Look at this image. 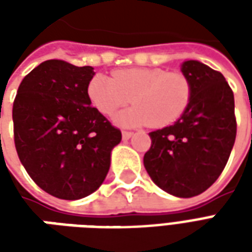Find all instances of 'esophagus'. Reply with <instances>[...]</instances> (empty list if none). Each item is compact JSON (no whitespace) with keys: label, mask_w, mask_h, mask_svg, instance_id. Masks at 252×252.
I'll list each match as a JSON object with an SVG mask.
<instances>
[{"label":"esophagus","mask_w":252,"mask_h":252,"mask_svg":"<svg viewBox=\"0 0 252 252\" xmlns=\"http://www.w3.org/2000/svg\"><path fill=\"white\" fill-rule=\"evenodd\" d=\"M121 135H123V139H124V140H128V139H129V137H131L133 133H132V132H128V131H123V133H121Z\"/></svg>","instance_id":"1"}]
</instances>
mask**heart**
<instances>
[{
    "instance_id": "b5f03b06",
    "label": "heart",
    "mask_w": 252,
    "mask_h": 252,
    "mask_svg": "<svg viewBox=\"0 0 252 252\" xmlns=\"http://www.w3.org/2000/svg\"><path fill=\"white\" fill-rule=\"evenodd\" d=\"M90 101L102 115L135 102L116 116L121 126H166L185 113L191 99V83L182 72L163 68H126L112 72L110 78L95 75L89 82Z\"/></svg>"
}]
</instances>
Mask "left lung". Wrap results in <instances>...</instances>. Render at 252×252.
I'll list each match as a JSON object with an SVG mask.
<instances>
[{
  "instance_id": "obj_1",
  "label": "left lung",
  "mask_w": 252,
  "mask_h": 252,
  "mask_svg": "<svg viewBox=\"0 0 252 252\" xmlns=\"http://www.w3.org/2000/svg\"><path fill=\"white\" fill-rule=\"evenodd\" d=\"M181 71L191 83V99L173 126L150 132L144 167L155 185L175 197L201 194L220 177L236 137L232 89L221 72L198 61Z\"/></svg>"
}]
</instances>
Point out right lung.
<instances>
[{"label":"right lung","mask_w":252,"mask_h":252,"mask_svg":"<svg viewBox=\"0 0 252 252\" xmlns=\"http://www.w3.org/2000/svg\"><path fill=\"white\" fill-rule=\"evenodd\" d=\"M92 66L51 59L21 81L13 102L14 146L39 188L62 200L92 194L109 171L121 132L92 106Z\"/></svg>","instance_id":"1"}]
</instances>
